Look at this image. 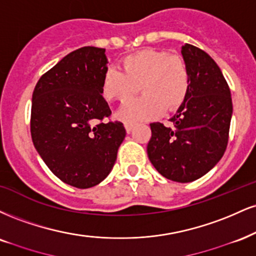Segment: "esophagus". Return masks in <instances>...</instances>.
Listing matches in <instances>:
<instances>
[{"mask_svg":"<svg viewBox=\"0 0 256 256\" xmlns=\"http://www.w3.org/2000/svg\"><path fill=\"white\" fill-rule=\"evenodd\" d=\"M124 126H125V130H126V132H128V134H130V132L132 131V128H134V124H128V122H125Z\"/></svg>","mask_w":256,"mask_h":256,"instance_id":"34e87169","label":"esophagus"}]
</instances>
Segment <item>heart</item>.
I'll return each instance as SVG.
<instances>
[{
    "label": "heart",
    "instance_id": "1",
    "mask_svg": "<svg viewBox=\"0 0 256 256\" xmlns=\"http://www.w3.org/2000/svg\"><path fill=\"white\" fill-rule=\"evenodd\" d=\"M122 72L107 68L101 80V92L108 101H125L138 90L143 95L120 107L116 116L128 124L158 118L164 110L181 107L190 93V76L186 62L164 50L146 48L120 62Z\"/></svg>",
    "mask_w": 256,
    "mask_h": 256
}]
</instances>
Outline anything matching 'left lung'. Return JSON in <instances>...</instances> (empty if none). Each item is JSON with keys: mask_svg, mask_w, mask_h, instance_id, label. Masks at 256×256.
Masks as SVG:
<instances>
[{"mask_svg": "<svg viewBox=\"0 0 256 256\" xmlns=\"http://www.w3.org/2000/svg\"><path fill=\"white\" fill-rule=\"evenodd\" d=\"M181 54L190 76L188 96L169 119L170 128L150 124L146 152L162 176L184 184L204 176L224 155L232 101L220 66L205 51L184 44Z\"/></svg>", "mask_w": 256, "mask_h": 256, "instance_id": "8db88e82", "label": "left lung"}]
</instances>
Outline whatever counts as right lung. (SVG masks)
Segmentation results:
<instances>
[{
	"instance_id": "obj_1",
	"label": "right lung",
	"mask_w": 256,
	"mask_h": 256,
	"mask_svg": "<svg viewBox=\"0 0 256 256\" xmlns=\"http://www.w3.org/2000/svg\"><path fill=\"white\" fill-rule=\"evenodd\" d=\"M104 48L84 46L62 58L40 78L32 95L30 134L48 169L76 188L96 186L110 173L126 136L110 116L101 80Z\"/></svg>"
}]
</instances>
